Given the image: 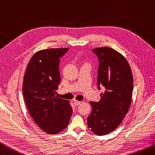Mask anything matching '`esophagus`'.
Wrapping results in <instances>:
<instances>
[{"instance_id": "34e87169", "label": "esophagus", "mask_w": 155, "mask_h": 155, "mask_svg": "<svg viewBox=\"0 0 155 155\" xmlns=\"http://www.w3.org/2000/svg\"><path fill=\"white\" fill-rule=\"evenodd\" d=\"M74 104H75V105H80L81 103V101H78V100H74Z\"/></svg>"}]
</instances>
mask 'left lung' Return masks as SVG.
<instances>
[{"mask_svg":"<svg viewBox=\"0 0 155 155\" xmlns=\"http://www.w3.org/2000/svg\"><path fill=\"white\" fill-rule=\"evenodd\" d=\"M99 58L98 87L104 91L99 102H90L88 128L97 135H105L117 128L129 111L132 101L133 78L126 58L109 47L93 49Z\"/></svg>","mask_w":155,"mask_h":155,"instance_id":"1","label":"left lung"}]
</instances>
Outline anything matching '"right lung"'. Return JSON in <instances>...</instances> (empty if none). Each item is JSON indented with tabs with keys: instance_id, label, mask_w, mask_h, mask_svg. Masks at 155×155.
Returning <instances> with one entry per match:
<instances>
[{
	"instance_id": "obj_1",
	"label": "right lung",
	"mask_w": 155,
	"mask_h": 155,
	"mask_svg": "<svg viewBox=\"0 0 155 155\" xmlns=\"http://www.w3.org/2000/svg\"><path fill=\"white\" fill-rule=\"evenodd\" d=\"M69 48H50L36 51L27 66L22 93L33 120L44 132L56 135L68 125L72 115L70 101L59 98L60 58Z\"/></svg>"
}]
</instances>
